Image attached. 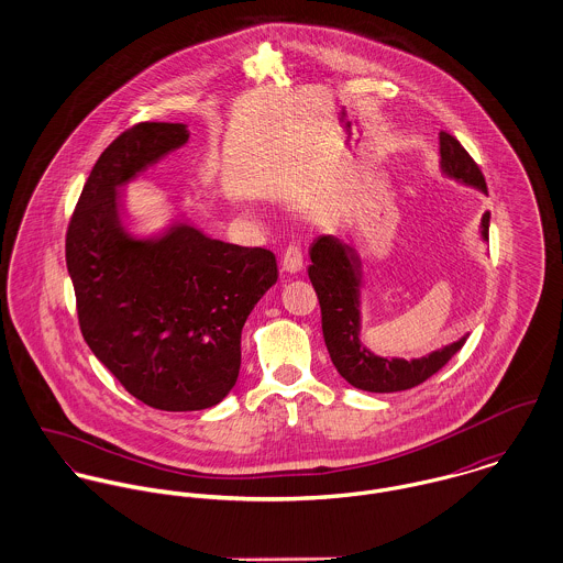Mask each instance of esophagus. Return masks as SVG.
<instances>
[{
	"mask_svg": "<svg viewBox=\"0 0 563 563\" xmlns=\"http://www.w3.org/2000/svg\"><path fill=\"white\" fill-rule=\"evenodd\" d=\"M282 268L286 273L303 271V251H301V246H297V244H288L286 246L284 257H282Z\"/></svg>",
	"mask_w": 563,
	"mask_h": 563,
	"instance_id": "34e87169",
	"label": "esophagus"
}]
</instances>
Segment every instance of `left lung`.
Returning <instances> with one entry per match:
<instances>
[{
  "instance_id": "obj_1",
  "label": "left lung",
  "mask_w": 563,
  "mask_h": 563,
  "mask_svg": "<svg viewBox=\"0 0 563 563\" xmlns=\"http://www.w3.org/2000/svg\"><path fill=\"white\" fill-rule=\"evenodd\" d=\"M440 170L442 175L482 190L487 195L479 166L451 134L440 132ZM489 212L482 217L479 236L487 242ZM310 282L319 295L322 338L329 357L353 388L366 393H401L435 375L468 340H460L435 349L422 357L377 355L362 342V286L364 260L355 246L338 236H319L310 249Z\"/></svg>"
}]
</instances>
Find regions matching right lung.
I'll return each instance as SVG.
<instances>
[{
  "instance_id": "1",
  "label": "right lung",
  "mask_w": 563,
  "mask_h": 563,
  "mask_svg": "<svg viewBox=\"0 0 563 563\" xmlns=\"http://www.w3.org/2000/svg\"><path fill=\"white\" fill-rule=\"evenodd\" d=\"M188 139L184 123L123 132L95 162L67 230L86 344L132 397L164 411L230 395L244 321L277 282L271 251L210 239L184 217L152 236L132 232L123 186Z\"/></svg>"
}]
</instances>
